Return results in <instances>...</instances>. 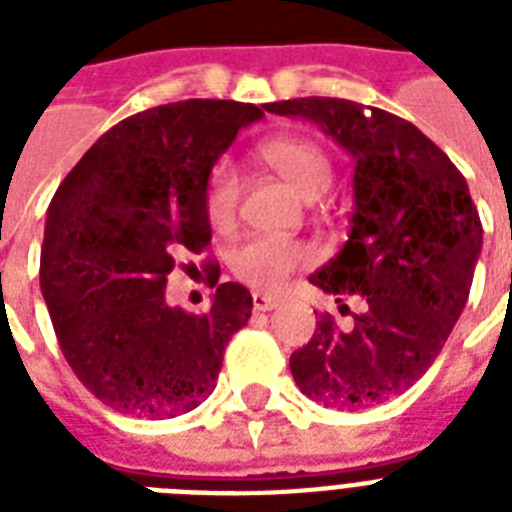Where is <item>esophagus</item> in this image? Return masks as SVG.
Listing matches in <instances>:
<instances>
[{
  "label": "esophagus",
  "instance_id": "34e87169",
  "mask_svg": "<svg viewBox=\"0 0 512 512\" xmlns=\"http://www.w3.org/2000/svg\"><path fill=\"white\" fill-rule=\"evenodd\" d=\"M252 305H255V311H273V308L279 305V297L265 295V292H255V295H252Z\"/></svg>",
  "mask_w": 512,
  "mask_h": 512
}]
</instances>
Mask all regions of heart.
<instances>
[{
  "mask_svg": "<svg viewBox=\"0 0 512 512\" xmlns=\"http://www.w3.org/2000/svg\"><path fill=\"white\" fill-rule=\"evenodd\" d=\"M263 159L276 175H281L303 199H319L332 185V162L324 148L305 138H276L263 146ZM241 183L231 164H217L204 191V212L212 228H228L239 212ZM313 260L308 244L276 236H249L231 252V268L244 284L276 292L289 276Z\"/></svg>",
  "mask_w": 512,
  "mask_h": 512,
  "instance_id": "b5f03b06",
  "label": "heart"
}]
</instances>
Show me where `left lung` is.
Wrapping results in <instances>:
<instances>
[{"mask_svg":"<svg viewBox=\"0 0 512 512\" xmlns=\"http://www.w3.org/2000/svg\"><path fill=\"white\" fill-rule=\"evenodd\" d=\"M265 111L316 122L356 159L350 236L311 284L337 303L361 295L366 311L350 332L321 316L289 358L292 377L324 406L382 404L428 372L468 303L484 241L468 183L433 140L382 108L295 98Z\"/></svg>","mask_w":512,"mask_h":512,"instance_id":"8db88e82","label":"left lung"}]
</instances>
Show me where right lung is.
Instances as JSON below:
<instances>
[{"label":"right lung","mask_w":512,"mask_h":512,"mask_svg":"<svg viewBox=\"0 0 512 512\" xmlns=\"http://www.w3.org/2000/svg\"><path fill=\"white\" fill-rule=\"evenodd\" d=\"M260 116L252 103L199 98L140 111L100 135L52 196L44 303L68 366L116 412L162 420L196 409L252 316L249 289L233 281L207 313L170 308L164 289L177 255L209 247V172ZM204 265L217 284L220 265Z\"/></svg>","instance_id":"add662e5"}]
</instances>
